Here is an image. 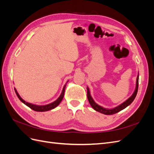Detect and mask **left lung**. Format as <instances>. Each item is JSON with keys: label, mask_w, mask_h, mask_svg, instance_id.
Instances as JSON below:
<instances>
[{"label": "left lung", "mask_w": 154, "mask_h": 154, "mask_svg": "<svg viewBox=\"0 0 154 154\" xmlns=\"http://www.w3.org/2000/svg\"><path fill=\"white\" fill-rule=\"evenodd\" d=\"M138 85H139V75L137 77V80H136V90H135L134 94L131 96V97H130L129 98L126 100L124 103H123L122 104H121L120 105H119L118 106H116V108L113 109H105L103 108V107L98 105L97 104H96L94 101L93 100V99L92 98V97L90 94V92H89V89H88V87H87V98L88 101H89V103L91 104V106L95 110L99 112H101L102 114H104L105 115H112L122 110L123 109H125L126 107L128 106L129 105L131 104L132 103V101L134 100L135 97H136L137 93V91H138Z\"/></svg>", "instance_id": "obj_1"}]
</instances>
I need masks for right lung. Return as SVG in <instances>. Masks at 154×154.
<instances>
[{
  "instance_id": "add662e5",
  "label": "right lung",
  "mask_w": 154,
  "mask_h": 154,
  "mask_svg": "<svg viewBox=\"0 0 154 154\" xmlns=\"http://www.w3.org/2000/svg\"><path fill=\"white\" fill-rule=\"evenodd\" d=\"M67 83H66V84L64 85L62 94H61V95L60 96V97H58V98L57 100H56L55 101L53 102V103H49V104L46 105H34V104H31V103H27V102L25 101L24 100H23L21 98V97L19 96V94H18V93L17 92V90L15 89V91L16 92L17 96H18V98H19V100L22 102V103H24L26 105H27V106H29L30 109H31L32 110H33L35 111H36V112H45V111H48V110H50L51 109H54L55 107H57L60 103V102L62 101L63 97V96H64L65 89H66V85H67Z\"/></svg>"
}]
</instances>
